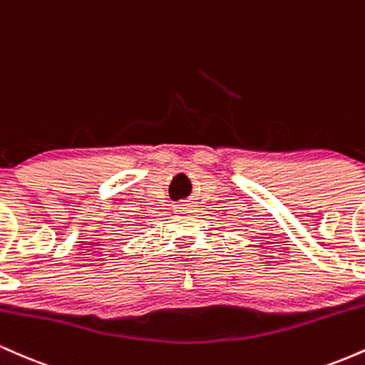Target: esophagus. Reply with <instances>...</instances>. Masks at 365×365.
Returning <instances> with one entry per match:
<instances>
[{
  "label": "esophagus",
  "mask_w": 365,
  "mask_h": 365,
  "mask_svg": "<svg viewBox=\"0 0 365 365\" xmlns=\"http://www.w3.org/2000/svg\"><path fill=\"white\" fill-rule=\"evenodd\" d=\"M192 200H180V202H177L175 204V212H177V215H187V212H190L192 211Z\"/></svg>",
  "instance_id": "esophagus-1"
}]
</instances>
